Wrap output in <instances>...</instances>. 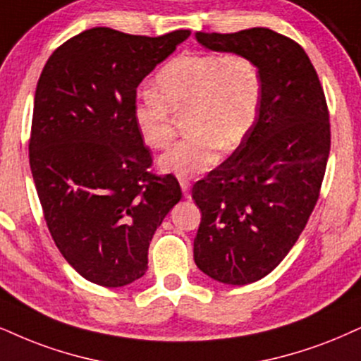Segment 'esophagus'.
I'll return each mask as SVG.
<instances>
[{"instance_id": "34e87169", "label": "esophagus", "mask_w": 361, "mask_h": 361, "mask_svg": "<svg viewBox=\"0 0 361 361\" xmlns=\"http://www.w3.org/2000/svg\"><path fill=\"white\" fill-rule=\"evenodd\" d=\"M180 188H182V194H184V197H189V195H190V180L182 179L180 180Z\"/></svg>"}]
</instances>
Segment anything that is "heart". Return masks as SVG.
Wrapping results in <instances>:
<instances>
[{"instance_id": "heart-1", "label": "heart", "mask_w": 361, "mask_h": 361, "mask_svg": "<svg viewBox=\"0 0 361 361\" xmlns=\"http://www.w3.org/2000/svg\"><path fill=\"white\" fill-rule=\"evenodd\" d=\"M154 93L133 105V123L152 149L169 145L173 114L185 115L189 135L159 157V169L192 179L212 169L219 149L246 139L259 110L262 77L251 56L241 53H185L159 70Z\"/></svg>"}]
</instances>
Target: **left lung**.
I'll list each match as a JSON object with an SVG mask.
<instances>
[{"label":"left lung","mask_w":361,"mask_h":361,"mask_svg":"<svg viewBox=\"0 0 361 361\" xmlns=\"http://www.w3.org/2000/svg\"><path fill=\"white\" fill-rule=\"evenodd\" d=\"M212 51L251 56L262 93L255 126L219 167L195 182L202 217L194 261L209 278L249 284L269 274L303 233L330 155L326 99L303 48L269 28L195 33Z\"/></svg>","instance_id":"obj_1"}]
</instances>
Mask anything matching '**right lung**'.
<instances>
[{"label":"right lung","instance_id":"obj_1","mask_svg":"<svg viewBox=\"0 0 361 361\" xmlns=\"http://www.w3.org/2000/svg\"><path fill=\"white\" fill-rule=\"evenodd\" d=\"M85 30L48 58L35 92L30 167L56 247L88 281L126 286L147 271L154 233L180 201L133 123L137 87L188 39Z\"/></svg>","mask_w":361,"mask_h":361}]
</instances>
